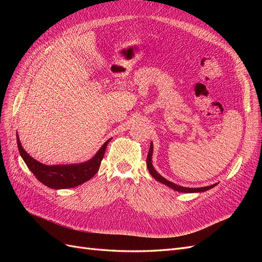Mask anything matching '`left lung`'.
Returning <instances> with one entry per match:
<instances>
[{
    "label": "left lung",
    "mask_w": 262,
    "mask_h": 262,
    "mask_svg": "<svg viewBox=\"0 0 262 262\" xmlns=\"http://www.w3.org/2000/svg\"><path fill=\"white\" fill-rule=\"evenodd\" d=\"M152 156H153V143L150 142V146H149V150H148V154H147V158H146V166H147V169L149 171L150 175H152V177L154 179H156L157 181H160L161 184H164L165 186H167L173 190H176V191L178 192H185V193H195V192H204L207 191V190H210L212 189L213 187H215L217 184H214V185H211V186H208V187H202V188H187V187H182V186H179V185H176L173 184V182L165 179L163 176H161L160 173H158L155 168L153 167V164H152Z\"/></svg>",
    "instance_id": "8db88e82"
}]
</instances>
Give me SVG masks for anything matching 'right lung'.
Listing matches in <instances>:
<instances>
[{"label": "right lung", "mask_w": 262, "mask_h": 262, "mask_svg": "<svg viewBox=\"0 0 262 262\" xmlns=\"http://www.w3.org/2000/svg\"><path fill=\"white\" fill-rule=\"evenodd\" d=\"M110 140L106 141L91 160L68 165H45L31 157L24 147L17 136V146L21 158L30 171L42 184L51 189H67L82 185L95 176L100 167L106 147Z\"/></svg>", "instance_id": "1"}]
</instances>
